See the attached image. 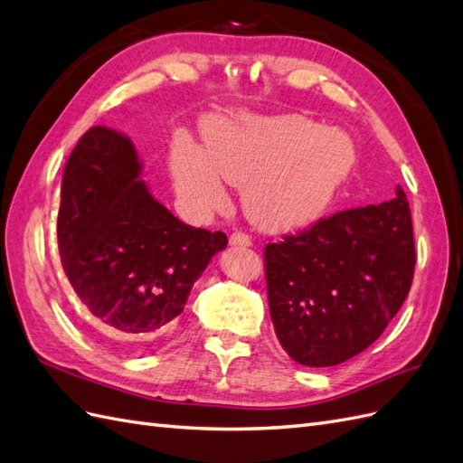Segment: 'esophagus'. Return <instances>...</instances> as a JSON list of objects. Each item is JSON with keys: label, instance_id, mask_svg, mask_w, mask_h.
<instances>
[{"label": "esophagus", "instance_id": "obj_1", "mask_svg": "<svg viewBox=\"0 0 463 463\" xmlns=\"http://www.w3.org/2000/svg\"><path fill=\"white\" fill-rule=\"evenodd\" d=\"M229 242H231V246H241V248L252 246L250 236L244 234V232H232V234H231V239H229Z\"/></svg>", "mask_w": 463, "mask_h": 463}]
</instances>
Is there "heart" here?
<instances>
[{
  "label": "heart",
  "mask_w": 463,
  "mask_h": 463,
  "mask_svg": "<svg viewBox=\"0 0 463 463\" xmlns=\"http://www.w3.org/2000/svg\"><path fill=\"white\" fill-rule=\"evenodd\" d=\"M352 140L301 115H232L205 130V150L174 140L170 170L177 194L197 215L224 201L222 180L242 185L256 227L283 232L323 215L354 168Z\"/></svg>",
  "instance_id": "heart-1"
}]
</instances>
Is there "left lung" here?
Masks as SVG:
<instances>
[{
  "label": "left lung",
  "mask_w": 463,
  "mask_h": 463,
  "mask_svg": "<svg viewBox=\"0 0 463 463\" xmlns=\"http://www.w3.org/2000/svg\"><path fill=\"white\" fill-rule=\"evenodd\" d=\"M268 303L279 345L309 367L354 358L382 336L414 274L409 201L340 211L264 250Z\"/></svg>",
  "instance_id": "1"
}]
</instances>
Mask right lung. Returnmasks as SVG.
<instances>
[{"label": "right lung", "mask_w": 463, "mask_h": 463, "mask_svg": "<svg viewBox=\"0 0 463 463\" xmlns=\"http://www.w3.org/2000/svg\"><path fill=\"white\" fill-rule=\"evenodd\" d=\"M128 137L91 127L70 154L58 211L64 274L101 333L125 352L146 350L184 311L227 234L175 219L140 180Z\"/></svg>", "instance_id": "right-lung-1"}]
</instances>
